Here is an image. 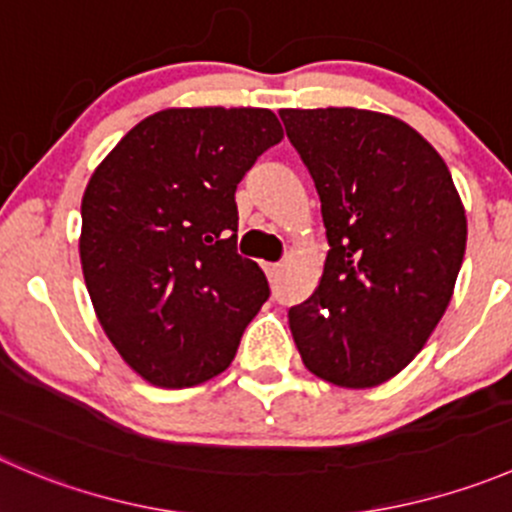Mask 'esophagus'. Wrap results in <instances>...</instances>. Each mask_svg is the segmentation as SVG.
I'll return each mask as SVG.
<instances>
[{"label":"esophagus","mask_w":512,"mask_h":512,"mask_svg":"<svg viewBox=\"0 0 512 512\" xmlns=\"http://www.w3.org/2000/svg\"><path fill=\"white\" fill-rule=\"evenodd\" d=\"M265 272H267V277H270V280H275V277L282 272V265H280V262H267Z\"/></svg>","instance_id":"obj_1"}]
</instances>
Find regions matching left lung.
<instances>
[{
    "label": "left lung",
    "mask_w": 512,
    "mask_h": 512,
    "mask_svg": "<svg viewBox=\"0 0 512 512\" xmlns=\"http://www.w3.org/2000/svg\"><path fill=\"white\" fill-rule=\"evenodd\" d=\"M280 117L330 245L317 290L287 312L292 337L312 375L375 388L448 310L468 240L463 202L443 157L403 119L355 107Z\"/></svg>",
    "instance_id": "8db88e82"
}]
</instances>
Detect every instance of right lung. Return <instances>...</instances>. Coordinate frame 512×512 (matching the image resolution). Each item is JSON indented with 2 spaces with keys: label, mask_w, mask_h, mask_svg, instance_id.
<instances>
[{
  "label": "right lung",
  "mask_w": 512,
  "mask_h": 512,
  "mask_svg": "<svg viewBox=\"0 0 512 512\" xmlns=\"http://www.w3.org/2000/svg\"><path fill=\"white\" fill-rule=\"evenodd\" d=\"M282 140L270 109H162L135 124L89 177L79 260L122 360L160 388L220 375L270 297L237 255L235 190Z\"/></svg>",
  "instance_id": "right-lung-1"
}]
</instances>
